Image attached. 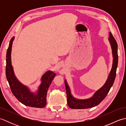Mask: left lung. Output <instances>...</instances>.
<instances>
[{
  "label": "left lung",
  "mask_w": 126,
  "mask_h": 126,
  "mask_svg": "<svg viewBox=\"0 0 126 126\" xmlns=\"http://www.w3.org/2000/svg\"><path fill=\"white\" fill-rule=\"evenodd\" d=\"M109 41L110 43L113 55V64L111 70L105 83L94 94L92 97L87 99H78L74 97L71 94V90L66 80L65 79V86L67 95V102L69 107L72 109H87L97 106L102 101L113 86L116 77V72L118 64L117 44L111 33L109 34Z\"/></svg>",
  "instance_id": "left-lung-1"
}]
</instances>
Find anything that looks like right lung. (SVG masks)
I'll return each mask as SVG.
<instances>
[{
	"label": "right lung",
	"instance_id": "obj_1",
	"mask_svg": "<svg viewBox=\"0 0 126 126\" xmlns=\"http://www.w3.org/2000/svg\"><path fill=\"white\" fill-rule=\"evenodd\" d=\"M15 37L11 39L6 56V76L13 94L17 100L25 106L35 108H43L47 104L48 88L56 74L47 71L41 77V83L36 92H31L28 87L22 83L16 77L11 62V51Z\"/></svg>",
	"mask_w": 126,
	"mask_h": 126
}]
</instances>
